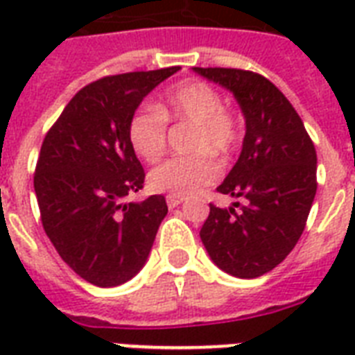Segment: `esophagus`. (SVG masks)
<instances>
[{"label":"esophagus","instance_id":"esophagus-1","mask_svg":"<svg viewBox=\"0 0 355 355\" xmlns=\"http://www.w3.org/2000/svg\"><path fill=\"white\" fill-rule=\"evenodd\" d=\"M166 200H167V206H169V208H175V206L182 205L184 197H178V195H167Z\"/></svg>","mask_w":355,"mask_h":355}]
</instances>
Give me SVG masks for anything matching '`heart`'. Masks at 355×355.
I'll list each match as a JSON object with an SVG mask.
<instances>
[{
  "label": "heart",
  "instance_id": "obj_1",
  "mask_svg": "<svg viewBox=\"0 0 355 355\" xmlns=\"http://www.w3.org/2000/svg\"><path fill=\"white\" fill-rule=\"evenodd\" d=\"M193 125L188 149L193 155L164 162L149 175L150 188L160 193L188 197L219 178L221 167L211 155L228 158L239 147L241 125L236 114L225 108V99L214 86L188 80L166 94L156 108H139L130 116L128 144L147 164H155L167 149V125Z\"/></svg>",
  "mask_w": 355,
  "mask_h": 355
}]
</instances>
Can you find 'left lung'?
<instances>
[{
  "mask_svg": "<svg viewBox=\"0 0 355 355\" xmlns=\"http://www.w3.org/2000/svg\"><path fill=\"white\" fill-rule=\"evenodd\" d=\"M234 94L245 116L241 155L217 188L245 199L210 205L200 239L214 263L237 278H258L282 263L300 239L317 193V153L287 97L263 75L193 68Z\"/></svg>",
  "mask_w": 355,
  "mask_h": 355,
  "instance_id": "obj_1",
  "label": "left lung"
}]
</instances>
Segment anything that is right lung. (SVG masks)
<instances>
[{
	"mask_svg": "<svg viewBox=\"0 0 355 355\" xmlns=\"http://www.w3.org/2000/svg\"><path fill=\"white\" fill-rule=\"evenodd\" d=\"M178 69L90 83L44 138L35 171L42 225L60 258L94 286L116 287L138 275L167 214L162 195L123 200L145 180L127 127L141 99Z\"/></svg>",
	"mask_w": 355,
	"mask_h": 355,
	"instance_id": "add662e5",
	"label": "right lung"
}]
</instances>
